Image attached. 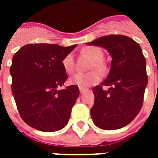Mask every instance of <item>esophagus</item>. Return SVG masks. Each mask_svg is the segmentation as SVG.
<instances>
[{
  "label": "esophagus",
  "mask_w": 158,
  "mask_h": 158,
  "mask_svg": "<svg viewBox=\"0 0 158 158\" xmlns=\"http://www.w3.org/2000/svg\"><path fill=\"white\" fill-rule=\"evenodd\" d=\"M79 91H80V93L82 94V92L84 91V89H82V88H79Z\"/></svg>",
  "instance_id": "34e87169"
}]
</instances>
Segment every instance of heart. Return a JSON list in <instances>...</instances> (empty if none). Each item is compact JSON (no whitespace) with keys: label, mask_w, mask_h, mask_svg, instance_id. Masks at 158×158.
<instances>
[{"label":"heart","mask_w":158,"mask_h":158,"mask_svg":"<svg viewBox=\"0 0 158 158\" xmlns=\"http://www.w3.org/2000/svg\"><path fill=\"white\" fill-rule=\"evenodd\" d=\"M81 52L83 55H86L90 60H92L89 69H97L101 73L106 72L107 69V66L103 60L104 52L102 49L98 46H86L82 49ZM61 65L67 74H72L75 71V68H76L74 55L72 53L67 54L62 59ZM96 70L90 71L87 74H81V73L75 74L74 76L69 77V82L72 85H76L80 88H88L89 86L95 85L100 82L102 79L101 74L98 72L99 71Z\"/></svg>","instance_id":"1"}]
</instances>
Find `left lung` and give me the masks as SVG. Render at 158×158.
<instances>
[{"label":"left lung","instance_id":"1","mask_svg":"<svg viewBox=\"0 0 158 158\" xmlns=\"http://www.w3.org/2000/svg\"><path fill=\"white\" fill-rule=\"evenodd\" d=\"M87 45L105 48L112 59L106 79L92 89V120L104 130L121 128L136 117L143 106L148 84L146 59L140 45L124 35L104 36ZM103 86L109 89L105 91Z\"/></svg>","mask_w":158,"mask_h":158}]
</instances>
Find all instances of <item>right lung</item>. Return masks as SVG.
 Returning <instances> with one entry per match:
<instances>
[{
	"label": "right lung",
	"mask_w": 158,
	"mask_h": 158,
	"mask_svg": "<svg viewBox=\"0 0 158 158\" xmlns=\"http://www.w3.org/2000/svg\"><path fill=\"white\" fill-rule=\"evenodd\" d=\"M76 45L64 47L53 44H29L12 59V94L23 120L42 132H55L66 127L79 97V89L71 85L61 61Z\"/></svg>",
	"instance_id": "right-lung-1"
}]
</instances>
